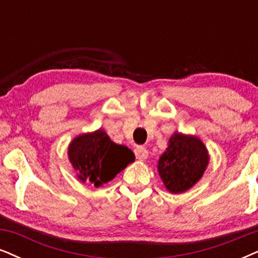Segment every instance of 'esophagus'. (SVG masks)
<instances>
[{
  "label": "esophagus",
  "instance_id": "esophagus-1",
  "mask_svg": "<svg viewBox=\"0 0 258 258\" xmlns=\"http://www.w3.org/2000/svg\"><path fill=\"white\" fill-rule=\"evenodd\" d=\"M135 153L137 159H139V161H145L149 157V151L146 150L145 146H137L135 149Z\"/></svg>",
  "mask_w": 258,
  "mask_h": 258
}]
</instances>
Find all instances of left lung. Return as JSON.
<instances>
[{
  "mask_svg": "<svg viewBox=\"0 0 258 258\" xmlns=\"http://www.w3.org/2000/svg\"><path fill=\"white\" fill-rule=\"evenodd\" d=\"M208 164L207 150L197 137L175 133L158 162V172L170 193H182L200 180Z\"/></svg>",
  "mask_w": 258,
  "mask_h": 258,
  "instance_id": "8db88e82",
  "label": "left lung"
}]
</instances>
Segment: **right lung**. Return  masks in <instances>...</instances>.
Wrapping results in <instances>:
<instances>
[{"label": "right lung", "mask_w": 258, "mask_h": 258, "mask_svg": "<svg viewBox=\"0 0 258 258\" xmlns=\"http://www.w3.org/2000/svg\"><path fill=\"white\" fill-rule=\"evenodd\" d=\"M69 159L81 181L100 187L135 161V153L99 130L75 138L69 146Z\"/></svg>", "instance_id": "add662e5"}]
</instances>
